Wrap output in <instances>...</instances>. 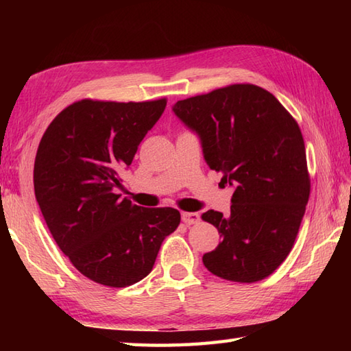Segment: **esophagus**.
Returning <instances> with one entry per match:
<instances>
[{
    "label": "esophagus",
    "mask_w": 351,
    "mask_h": 351,
    "mask_svg": "<svg viewBox=\"0 0 351 351\" xmlns=\"http://www.w3.org/2000/svg\"><path fill=\"white\" fill-rule=\"evenodd\" d=\"M181 217L185 225H196L200 220V215L197 213H182Z\"/></svg>",
    "instance_id": "34e87169"
}]
</instances>
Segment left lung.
Listing matches in <instances>:
<instances>
[{
    "mask_svg": "<svg viewBox=\"0 0 351 351\" xmlns=\"http://www.w3.org/2000/svg\"><path fill=\"white\" fill-rule=\"evenodd\" d=\"M171 110L197 134L210 169L234 187L230 214H202L221 237L202 256L204 265L226 280L267 278L293 249L309 199L299 125L270 92L253 84L193 96Z\"/></svg>",
    "mask_w": 351,
    "mask_h": 351,
    "instance_id": "obj_1",
    "label": "left lung"
}]
</instances>
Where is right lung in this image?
I'll list each match as a JSON object with an SVG mask.
<instances>
[{"label": "right lung", "instance_id": "1", "mask_svg": "<svg viewBox=\"0 0 351 351\" xmlns=\"http://www.w3.org/2000/svg\"><path fill=\"white\" fill-rule=\"evenodd\" d=\"M166 104L78 101L49 123L37 149L34 193L49 232L73 267L101 285L146 278L181 221L175 208H143L114 193Z\"/></svg>", "mask_w": 351, "mask_h": 351}]
</instances>
